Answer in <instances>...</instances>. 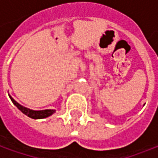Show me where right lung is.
<instances>
[{
	"instance_id": "1",
	"label": "right lung",
	"mask_w": 158,
	"mask_h": 158,
	"mask_svg": "<svg viewBox=\"0 0 158 158\" xmlns=\"http://www.w3.org/2000/svg\"><path fill=\"white\" fill-rule=\"evenodd\" d=\"M11 102H13V104L16 106V107L22 112L24 113L25 115H27L28 117L31 118H35V119H39V118H48L51 116L52 114H54L56 112V110H31V109H28V108L24 107L22 105H20L19 102H17L9 94Z\"/></svg>"
}]
</instances>
